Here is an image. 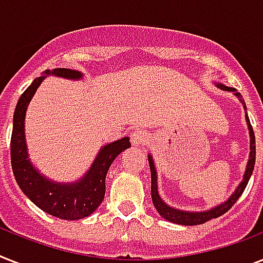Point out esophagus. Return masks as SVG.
Returning a JSON list of instances; mask_svg holds the SVG:
<instances>
[{"label": "esophagus", "mask_w": 263, "mask_h": 263, "mask_svg": "<svg viewBox=\"0 0 263 263\" xmlns=\"http://www.w3.org/2000/svg\"><path fill=\"white\" fill-rule=\"evenodd\" d=\"M148 140H150V135L146 131L136 129L131 134V142L134 146H143V144L148 143Z\"/></svg>", "instance_id": "34e87169"}]
</instances>
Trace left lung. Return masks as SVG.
Segmentation results:
<instances>
[{
  "mask_svg": "<svg viewBox=\"0 0 263 263\" xmlns=\"http://www.w3.org/2000/svg\"><path fill=\"white\" fill-rule=\"evenodd\" d=\"M218 87L222 88L225 91H232L233 94L236 95L239 101L241 102L243 107L246 110V103L245 101L241 99L240 92H237L235 88L227 87L224 84L218 83L217 84ZM246 121H247V125H249V132H250V158L249 162H247V168H246L245 176H243V180L241 183L239 184V187L235 190L232 195L229 196L228 200H225L224 203L218 204L216 208L210 209L208 212H184V210H179V209H175L172 206H169L162 200V198L158 194V184H157V171L156 165H154V161H153L152 154H148V164H150V172H152V199L153 203H154V208L157 209V212L160 213L161 217H164L165 220L171 221V222H175V224L179 225H199L204 224L206 221L212 220V218H217V217L222 216L225 213L228 212L229 209L232 208L233 204L236 203V200L240 198V195L245 191V188L247 187L249 184V180L253 175L254 165H255V135H254L253 127L250 124V119L247 113H246Z\"/></svg>",
  "mask_w": 263,
  "mask_h": 263,
  "instance_id": "8db88e82",
  "label": "left lung"
}]
</instances>
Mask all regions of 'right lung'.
I'll use <instances>...</instances> for the list:
<instances>
[{
	"mask_svg": "<svg viewBox=\"0 0 263 263\" xmlns=\"http://www.w3.org/2000/svg\"><path fill=\"white\" fill-rule=\"evenodd\" d=\"M47 75L72 80L83 78L82 72L67 68H55L53 71L47 69L43 72V76L36 78L23 92L13 115V129L10 138L12 169L20 190L41 210L61 220H82L94 213L95 209L101 204L105 196V179L107 171L120 153L131 147V142L129 138L125 136L123 139L102 146L88 172L75 183H55L41 175L28 158L24 119L28 103Z\"/></svg>",
	"mask_w": 263,
	"mask_h": 263,
	"instance_id": "obj_1",
	"label": "right lung"
}]
</instances>
